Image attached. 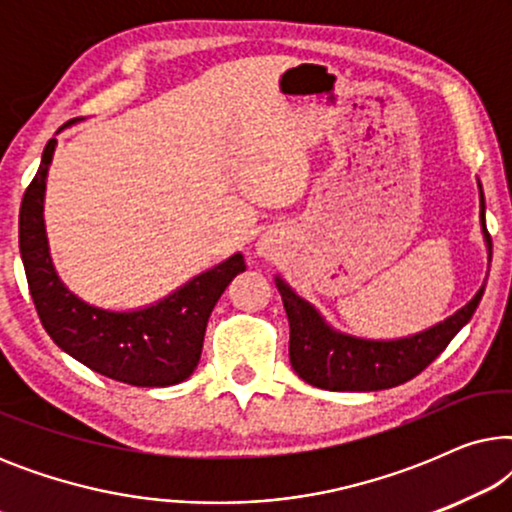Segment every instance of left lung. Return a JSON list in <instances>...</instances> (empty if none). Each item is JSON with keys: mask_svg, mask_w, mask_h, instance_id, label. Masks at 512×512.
I'll use <instances>...</instances> for the list:
<instances>
[{"mask_svg": "<svg viewBox=\"0 0 512 512\" xmlns=\"http://www.w3.org/2000/svg\"><path fill=\"white\" fill-rule=\"evenodd\" d=\"M478 188L480 230L487 247V263H492V237L487 233L485 195H482L480 181ZM275 284L282 296L286 317H289L291 366L307 384L328 391H380L412 380L471 321L485 293V284H482L480 291L461 310L426 331L394 340H373L333 328L310 300L298 296L279 275H275Z\"/></svg>", "mask_w": 512, "mask_h": 512, "instance_id": "1", "label": "left lung"}]
</instances>
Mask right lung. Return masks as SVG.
I'll return each instance as SVG.
<instances>
[{
	"mask_svg": "<svg viewBox=\"0 0 512 512\" xmlns=\"http://www.w3.org/2000/svg\"><path fill=\"white\" fill-rule=\"evenodd\" d=\"M74 121L62 125L65 130ZM58 139L46 144L37 177L20 205V258L46 333L62 352L111 380L132 387H172L198 368L205 328L216 300L244 272V256H228L156 303L109 310L88 303L62 282L48 247L44 198Z\"/></svg>",
	"mask_w": 512,
	"mask_h": 512,
	"instance_id": "obj_1",
	"label": "right lung"
}]
</instances>
